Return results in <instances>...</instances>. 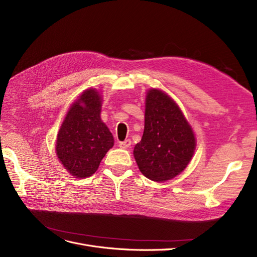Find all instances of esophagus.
<instances>
[{
    "label": "esophagus",
    "instance_id": "34e87169",
    "mask_svg": "<svg viewBox=\"0 0 257 257\" xmlns=\"http://www.w3.org/2000/svg\"><path fill=\"white\" fill-rule=\"evenodd\" d=\"M118 146H119L121 149H128V148L131 146V141H130V140H125L124 142H119Z\"/></svg>",
    "mask_w": 257,
    "mask_h": 257
}]
</instances>
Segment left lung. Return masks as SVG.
I'll return each instance as SVG.
<instances>
[{"label":"left lung","mask_w":257,"mask_h":257,"mask_svg":"<svg viewBox=\"0 0 257 257\" xmlns=\"http://www.w3.org/2000/svg\"><path fill=\"white\" fill-rule=\"evenodd\" d=\"M145 128L133 150L140 171L154 182H166L184 171L194 154V132L173 99L160 89L146 95Z\"/></svg>","instance_id":"8db88e82"}]
</instances>
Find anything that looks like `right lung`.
I'll use <instances>...</instances> for the list:
<instances>
[{
    "instance_id": "1",
    "label": "right lung",
    "mask_w": 257,
    "mask_h": 257,
    "mask_svg": "<svg viewBox=\"0 0 257 257\" xmlns=\"http://www.w3.org/2000/svg\"><path fill=\"white\" fill-rule=\"evenodd\" d=\"M102 96L87 89L75 101L59 130L55 152L64 168L77 178L91 176L114 140L101 118Z\"/></svg>"
}]
</instances>
